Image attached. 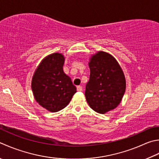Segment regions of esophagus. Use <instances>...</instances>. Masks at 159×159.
<instances>
[{"label":"esophagus","instance_id":"esophagus-1","mask_svg":"<svg viewBox=\"0 0 159 159\" xmlns=\"http://www.w3.org/2000/svg\"><path fill=\"white\" fill-rule=\"evenodd\" d=\"M77 91H79V92H81V91H83V88H82V86H80V85H79V86H77Z\"/></svg>","mask_w":159,"mask_h":159}]
</instances>
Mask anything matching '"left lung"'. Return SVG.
I'll return each mask as SVG.
<instances>
[{"mask_svg": "<svg viewBox=\"0 0 159 159\" xmlns=\"http://www.w3.org/2000/svg\"><path fill=\"white\" fill-rule=\"evenodd\" d=\"M89 80L85 96L89 107L105 114L119 105L125 91V79L116 59L108 53L98 52L89 63Z\"/></svg>", "mask_w": 159, "mask_h": 159, "instance_id": "obj_1", "label": "left lung"}]
</instances>
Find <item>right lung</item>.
<instances>
[{
    "instance_id": "right-lung-1",
    "label": "right lung",
    "mask_w": 159,
    "mask_h": 159,
    "mask_svg": "<svg viewBox=\"0 0 159 159\" xmlns=\"http://www.w3.org/2000/svg\"><path fill=\"white\" fill-rule=\"evenodd\" d=\"M65 58L54 53L45 58L34 73L32 89L35 100L52 112L61 110L69 104L76 92V86L64 73Z\"/></svg>"
}]
</instances>
